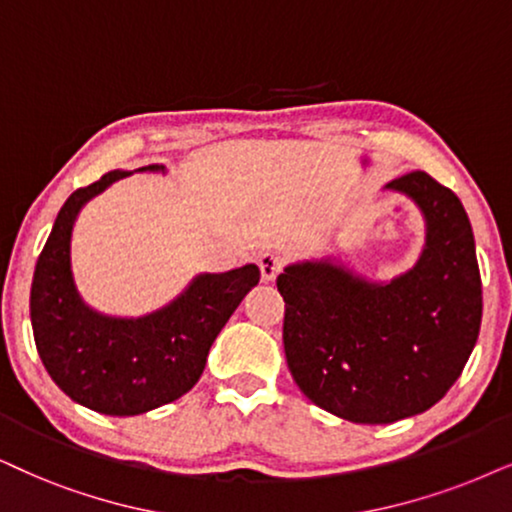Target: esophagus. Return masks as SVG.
<instances>
[{"label": "esophagus", "instance_id": "obj_1", "mask_svg": "<svg viewBox=\"0 0 512 512\" xmlns=\"http://www.w3.org/2000/svg\"><path fill=\"white\" fill-rule=\"evenodd\" d=\"M257 264H260L264 281H274L278 271L283 269V255H278V252H264V255L257 257Z\"/></svg>", "mask_w": 512, "mask_h": 512}]
</instances>
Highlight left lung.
<instances>
[{
	"mask_svg": "<svg viewBox=\"0 0 512 512\" xmlns=\"http://www.w3.org/2000/svg\"><path fill=\"white\" fill-rule=\"evenodd\" d=\"M385 189L409 196L425 219L409 271L368 281L323 257L288 264L276 278L297 387L323 411L364 425L435 406L463 373L482 323L475 236L456 193L425 172Z\"/></svg>",
	"mask_w": 512,
	"mask_h": 512,
	"instance_id": "obj_1",
	"label": "left lung"
}]
</instances>
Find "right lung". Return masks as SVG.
<instances>
[{"label":"right lung","mask_w":512,"mask_h":512,"mask_svg":"<svg viewBox=\"0 0 512 512\" xmlns=\"http://www.w3.org/2000/svg\"><path fill=\"white\" fill-rule=\"evenodd\" d=\"M139 172H165L163 165ZM113 170L70 193L37 260L30 290L35 345L51 380L77 404L106 416H139L186 394L203 375L212 342L260 283L255 264L198 274L170 304L137 319L106 316L77 293L70 238L80 210L113 181Z\"/></svg>","instance_id":"right-lung-1"}]
</instances>
